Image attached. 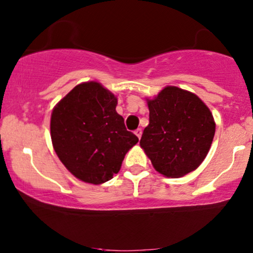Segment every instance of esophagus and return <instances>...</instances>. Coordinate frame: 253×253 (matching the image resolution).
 I'll return each mask as SVG.
<instances>
[{
	"label": "esophagus",
	"mask_w": 253,
	"mask_h": 253,
	"mask_svg": "<svg viewBox=\"0 0 253 253\" xmlns=\"http://www.w3.org/2000/svg\"><path fill=\"white\" fill-rule=\"evenodd\" d=\"M134 134H135L136 136H138L139 139H140V138H141V134H143V130H141L140 128L135 129V130H134Z\"/></svg>",
	"instance_id": "34e87169"
}]
</instances>
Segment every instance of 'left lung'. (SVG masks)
<instances>
[{"label": "left lung", "instance_id": "left-lung-1", "mask_svg": "<svg viewBox=\"0 0 253 253\" xmlns=\"http://www.w3.org/2000/svg\"><path fill=\"white\" fill-rule=\"evenodd\" d=\"M146 101L150 124L141 135L140 147L153 168L171 178L196 170L215 134L210 108L194 92L173 85Z\"/></svg>", "mask_w": 253, "mask_h": 253}]
</instances>
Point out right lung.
Listing matches in <instances>:
<instances>
[{"instance_id":"right-lung-1","label":"right lung","mask_w":253,"mask_h":253,"mask_svg":"<svg viewBox=\"0 0 253 253\" xmlns=\"http://www.w3.org/2000/svg\"><path fill=\"white\" fill-rule=\"evenodd\" d=\"M118 97L101 83L78 84L54 106L51 139L58 158L76 178L102 184L120 171L138 136L118 114Z\"/></svg>"}]
</instances>
